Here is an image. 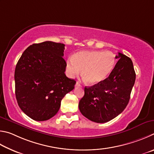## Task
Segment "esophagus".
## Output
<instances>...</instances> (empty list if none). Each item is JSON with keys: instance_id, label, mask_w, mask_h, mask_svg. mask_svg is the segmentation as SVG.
I'll return each instance as SVG.
<instances>
[{"instance_id": "obj_1", "label": "esophagus", "mask_w": 154, "mask_h": 154, "mask_svg": "<svg viewBox=\"0 0 154 154\" xmlns=\"http://www.w3.org/2000/svg\"><path fill=\"white\" fill-rule=\"evenodd\" d=\"M75 87H81V85H80V83L79 82H76V84H75Z\"/></svg>"}]
</instances>
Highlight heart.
<instances>
[{
	"label": "heart",
	"mask_w": 154,
	"mask_h": 154,
	"mask_svg": "<svg viewBox=\"0 0 154 154\" xmlns=\"http://www.w3.org/2000/svg\"><path fill=\"white\" fill-rule=\"evenodd\" d=\"M116 63L115 56L109 51H87L75 54L67 61V69L71 76L80 74L86 82L97 85L106 80Z\"/></svg>",
	"instance_id": "b5f03b06"
}]
</instances>
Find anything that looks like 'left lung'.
Segmentation results:
<instances>
[{
	"mask_svg": "<svg viewBox=\"0 0 154 154\" xmlns=\"http://www.w3.org/2000/svg\"><path fill=\"white\" fill-rule=\"evenodd\" d=\"M119 60L106 80L101 84L85 88V95L79 107L85 117L97 123L114 119L126 108L136 74L133 61L121 53L116 56Z\"/></svg>",
	"mask_w": 154,
	"mask_h": 154,
	"instance_id": "left-lung-1",
	"label": "left lung"
}]
</instances>
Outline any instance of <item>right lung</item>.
Instances as JSON below:
<instances>
[{"instance_id": "1", "label": "right lung", "mask_w": 154, "mask_h": 154, "mask_svg": "<svg viewBox=\"0 0 154 154\" xmlns=\"http://www.w3.org/2000/svg\"><path fill=\"white\" fill-rule=\"evenodd\" d=\"M65 45L45 41L24 51L15 70V96L21 109L32 119L45 121L58 112L64 96L75 81L65 74Z\"/></svg>"}]
</instances>
